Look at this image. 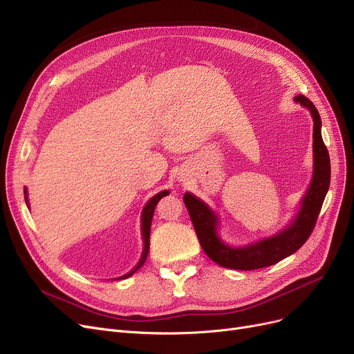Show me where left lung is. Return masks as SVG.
Segmentation results:
<instances>
[{"label": "left lung", "instance_id": "1", "mask_svg": "<svg viewBox=\"0 0 354 354\" xmlns=\"http://www.w3.org/2000/svg\"><path fill=\"white\" fill-rule=\"evenodd\" d=\"M294 100L311 112L314 121V173L310 187L301 201L299 212L287 227L271 238L248 246L233 248L226 245L218 236V217L216 213L194 194H184V205L189 210L201 248L213 262L223 268L252 271V269L275 265L304 245L315 226L318 213L330 187V156L322 137V118L314 104L304 95L295 96Z\"/></svg>", "mask_w": 354, "mask_h": 354}]
</instances>
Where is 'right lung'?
I'll return each mask as SVG.
<instances>
[{"instance_id": "right-lung-1", "label": "right lung", "mask_w": 354, "mask_h": 354, "mask_svg": "<svg viewBox=\"0 0 354 354\" xmlns=\"http://www.w3.org/2000/svg\"><path fill=\"white\" fill-rule=\"evenodd\" d=\"M168 194H170V192L164 190V192L156 194V196H154L153 198H151V200L148 201V203L145 205V207H144V210H142V214H141V232H142V241H144V249H142L141 259H140V262L137 263V266L132 269V271H129L128 274H125V275H122V277H120V278H116V279H124V278L131 277L132 274H136V272L138 271V269L144 265V262H145V259H147V257H148V250H149V230H151V221H153L156 206H157V203H158V201H160L164 196H168ZM24 198H26V203L28 205V201H27V190H26V189H24Z\"/></svg>"}]
</instances>
